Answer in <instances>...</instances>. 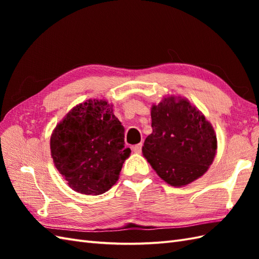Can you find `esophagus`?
<instances>
[{
	"label": "esophagus",
	"mask_w": 259,
	"mask_h": 259,
	"mask_svg": "<svg viewBox=\"0 0 259 259\" xmlns=\"http://www.w3.org/2000/svg\"><path fill=\"white\" fill-rule=\"evenodd\" d=\"M141 148H142V144H139V145H136L133 147V151L135 153H140L141 152Z\"/></svg>",
	"instance_id": "1"
}]
</instances>
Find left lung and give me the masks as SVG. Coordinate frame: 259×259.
<instances>
[{
  "label": "left lung",
  "instance_id": "1",
  "mask_svg": "<svg viewBox=\"0 0 259 259\" xmlns=\"http://www.w3.org/2000/svg\"><path fill=\"white\" fill-rule=\"evenodd\" d=\"M151 126L142 153L163 181L181 187L206 174L216 156L217 137L188 99L171 95L152 104Z\"/></svg>",
  "mask_w": 259,
  "mask_h": 259
}]
</instances>
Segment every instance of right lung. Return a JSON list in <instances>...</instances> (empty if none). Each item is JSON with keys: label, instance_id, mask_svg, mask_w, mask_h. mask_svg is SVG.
<instances>
[{"label": "right lung", "instance_id": "add662e5", "mask_svg": "<svg viewBox=\"0 0 259 259\" xmlns=\"http://www.w3.org/2000/svg\"><path fill=\"white\" fill-rule=\"evenodd\" d=\"M51 157L74 191L101 195L117 183L131 150L124 148V128L112 104L90 99L76 104L54 128Z\"/></svg>", "mask_w": 259, "mask_h": 259}]
</instances>
